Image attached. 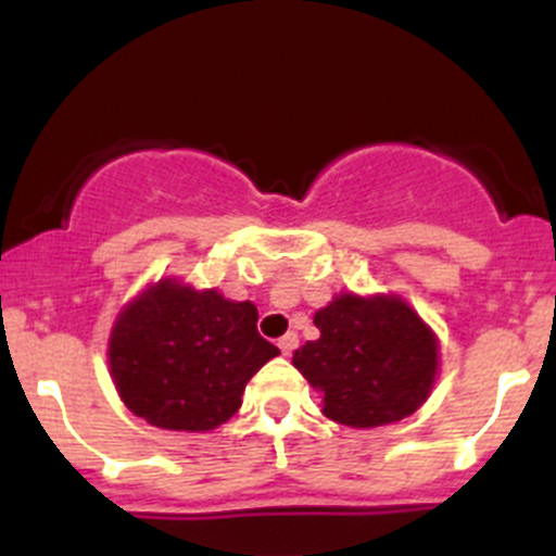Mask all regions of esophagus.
<instances>
[{
  "label": "esophagus",
  "instance_id": "34e87169",
  "mask_svg": "<svg viewBox=\"0 0 556 556\" xmlns=\"http://www.w3.org/2000/svg\"><path fill=\"white\" fill-rule=\"evenodd\" d=\"M295 348H299V337H295L293 331H290V333H285V337L279 339V350H282L285 355H290V353H293Z\"/></svg>",
  "mask_w": 556,
  "mask_h": 556
}]
</instances>
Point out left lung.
Returning <instances> with one entry per match:
<instances>
[{
	"label": "left lung",
	"instance_id": "8db88e82",
	"mask_svg": "<svg viewBox=\"0 0 556 556\" xmlns=\"http://www.w3.org/2000/svg\"><path fill=\"white\" fill-rule=\"evenodd\" d=\"M320 337L301 344L293 366L323 393V415L342 427L402 421L432 393L440 339L396 293H337L315 312Z\"/></svg>",
	"mask_w": 556,
	"mask_h": 556
}]
</instances>
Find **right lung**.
Masks as SVG:
<instances>
[{
    "instance_id": "1",
    "label": "right lung",
    "mask_w": 556,
    "mask_h": 556,
    "mask_svg": "<svg viewBox=\"0 0 556 556\" xmlns=\"http://www.w3.org/2000/svg\"><path fill=\"white\" fill-rule=\"evenodd\" d=\"M257 306L179 277L147 285L122 306L108 366L129 413L170 432H212L279 350L257 333Z\"/></svg>"
}]
</instances>
